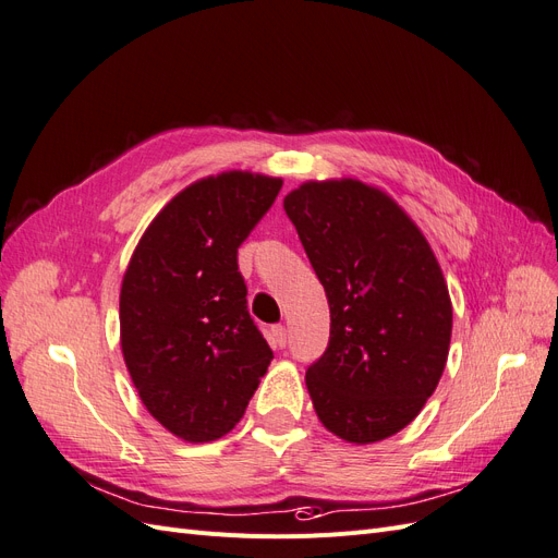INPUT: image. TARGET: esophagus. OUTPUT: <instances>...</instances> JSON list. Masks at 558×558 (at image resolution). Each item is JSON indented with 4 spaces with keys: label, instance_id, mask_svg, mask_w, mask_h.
<instances>
[{
    "label": "esophagus",
    "instance_id": "esophagus-1",
    "mask_svg": "<svg viewBox=\"0 0 558 558\" xmlns=\"http://www.w3.org/2000/svg\"><path fill=\"white\" fill-rule=\"evenodd\" d=\"M271 345L278 350H282L287 345V329L282 325L271 327Z\"/></svg>",
    "mask_w": 558,
    "mask_h": 558
}]
</instances>
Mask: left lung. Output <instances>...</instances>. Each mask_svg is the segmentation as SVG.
I'll return each mask as SVG.
<instances>
[{
    "label": "left lung",
    "mask_w": 558,
    "mask_h": 558,
    "mask_svg": "<svg viewBox=\"0 0 558 558\" xmlns=\"http://www.w3.org/2000/svg\"><path fill=\"white\" fill-rule=\"evenodd\" d=\"M331 311L329 348L305 371L319 422L345 442L399 434L436 391L452 301L420 227L354 178L308 181L284 196Z\"/></svg>",
    "instance_id": "1"
}]
</instances>
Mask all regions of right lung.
<instances>
[{
    "label": "right lung",
    "instance_id": "1",
    "mask_svg": "<svg viewBox=\"0 0 558 558\" xmlns=\"http://www.w3.org/2000/svg\"><path fill=\"white\" fill-rule=\"evenodd\" d=\"M282 178L225 171L161 208L120 287V345L150 415L185 442L236 426L274 352L247 313L239 245Z\"/></svg>",
    "mask_w": 558,
    "mask_h": 558
}]
</instances>
